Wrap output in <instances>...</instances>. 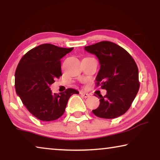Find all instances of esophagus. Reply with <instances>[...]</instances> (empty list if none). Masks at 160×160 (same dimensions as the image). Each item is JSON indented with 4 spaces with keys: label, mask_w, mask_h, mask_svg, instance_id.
Returning <instances> with one entry per match:
<instances>
[{
    "label": "esophagus",
    "mask_w": 160,
    "mask_h": 160,
    "mask_svg": "<svg viewBox=\"0 0 160 160\" xmlns=\"http://www.w3.org/2000/svg\"><path fill=\"white\" fill-rule=\"evenodd\" d=\"M80 94H81V95H82V97L84 98H89V96H90V95H89V94L86 93V92H81Z\"/></svg>",
    "instance_id": "34e87169"
}]
</instances>
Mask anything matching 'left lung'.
I'll use <instances>...</instances> for the list:
<instances>
[{"label": "left lung", "mask_w": 160, "mask_h": 160, "mask_svg": "<svg viewBox=\"0 0 160 160\" xmlns=\"http://www.w3.org/2000/svg\"><path fill=\"white\" fill-rule=\"evenodd\" d=\"M87 52L97 57L100 65L96 76L97 85L106 89L100 96V105L92 111L104 119H114L130 108L139 89L138 69L130 54L110 41H101L84 47Z\"/></svg>", "instance_id": "1"}]
</instances>
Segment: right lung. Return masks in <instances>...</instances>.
I'll return each instance as SVG.
<instances>
[{
    "instance_id": "obj_1",
    "label": "right lung",
    "mask_w": 160,
    "mask_h": 160,
    "mask_svg": "<svg viewBox=\"0 0 160 160\" xmlns=\"http://www.w3.org/2000/svg\"><path fill=\"white\" fill-rule=\"evenodd\" d=\"M73 48H61L44 43L28 52L19 61L15 72L17 95L28 111L41 121H53L65 112L74 89L52 93L50 86L62 76L60 60Z\"/></svg>"
}]
</instances>
